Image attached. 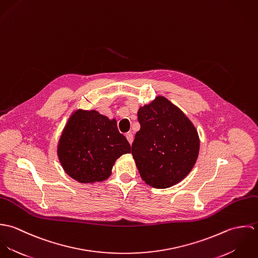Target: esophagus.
<instances>
[{"instance_id":"esophagus-1","label":"esophagus","mask_w":258,"mask_h":258,"mask_svg":"<svg viewBox=\"0 0 258 258\" xmlns=\"http://www.w3.org/2000/svg\"><path fill=\"white\" fill-rule=\"evenodd\" d=\"M126 138H127V140H128V142H129L130 144H132V143H133V139H134V137H133V134H132L131 132H128V133L126 134Z\"/></svg>"}]
</instances>
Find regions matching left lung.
<instances>
[{
  "label": "left lung",
  "instance_id": "8db88e82",
  "mask_svg": "<svg viewBox=\"0 0 258 258\" xmlns=\"http://www.w3.org/2000/svg\"><path fill=\"white\" fill-rule=\"evenodd\" d=\"M141 125L132 155L142 180L156 188L180 183L194 168L200 138L191 121L164 96H156L138 110Z\"/></svg>",
  "mask_w": 258,
  "mask_h": 258
}]
</instances>
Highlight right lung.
Wrapping results in <instances>:
<instances>
[{
	"label": "right lung",
	"mask_w": 258,
	"mask_h": 258,
	"mask_svg": "<svg viewBox=\"0 0 258 258\" xmlns=\"http://www.w3.org/2000/svg\"><path fill=\"white\" fill-rule=\"evenodd\" d=\"M130 149L114 118L96 110L77 109L61 132L57 157L71 178L81 184H94L107 180L115 161Z\"/></svg>",
	"instance_id": "add662e5"
}]
</instances>
